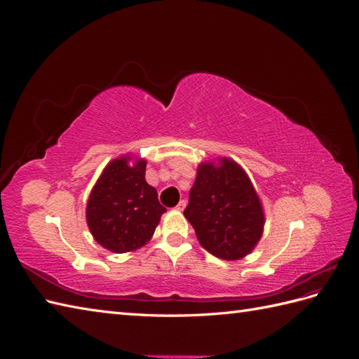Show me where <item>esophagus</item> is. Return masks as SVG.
Wrapping results in <instances>:
<instances>
[{"mask_svg": "<svg viewBox=\"0 0 359 359\" xmlns=\"http://www.w3.org/2000/svg\"><path fill=\"white\" fill-rule=\"evenodd\" d=\"M186 205H187V203H186V201H180V202H178V205L175 206V210H177V211H182L184 208H186Z\"/></svg>", "mask_w": 359, "mask_h": 359, "instance_id": "esophagus-1", "label": "esophagus"}]
</instances>
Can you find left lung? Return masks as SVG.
<instances>
[{"instance_id":"left-lung-1","label":"left lung","mask_w":359,"mask_h":359,"mask_svg":"<svg viewBox=\"0 0 359 359\" xmlns=\"http://www.w3.org/2000/svg\"><path fill=\"white\" fill-rule=\"evenodd\" d=\"M184 215L201 245L224 260L252 253L264 232L262 203L244 169L231 158L201 163Z\"/></svg>"}]
</instances>
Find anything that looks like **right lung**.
I'll return each mask as SVG.
<instances>
[{"mask_svg":"<svg viewBox=\"0 0 359 359\" xmlns=\"http://www.w3.org/2000/svg\"><path fill=\"white\" fill-rule=\"evenodd\" d=\"M130 156L107 165L86 203V223L94 240L114 253H127L154 235L165 206L145 181V160L130 165Z\"/></svg>","mask_w":359,"mask_h":359,"instance_id":"1","label":"right lung"}]
</instances>
